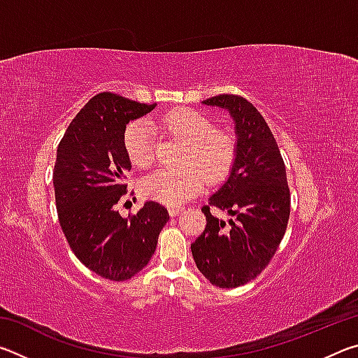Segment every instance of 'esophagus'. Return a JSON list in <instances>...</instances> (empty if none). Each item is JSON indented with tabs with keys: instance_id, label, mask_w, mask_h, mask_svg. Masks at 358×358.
<instances>
[{
	"instance_id": "esophagus-1",
	"label": "esophagus",
	"mask_w": 358,
	"mask_h": 358,
	"mask_svg": "<svg viewBox=\"0 0 358 358\" xmlns=\"http://www.w3.org/2000/svg\"><path fill=\"white\" fill-rule=\"evenodd\" d=\"M181 211H183V207H181V205H172V207H169V215L171 216H177L181 213Z\"/></svg>"
}]
</instances>
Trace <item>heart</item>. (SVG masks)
Returning <instances> with one entry per match:
<instances>
[{
    "label": "heart",
    "mask_w": 358,
    "mask_h": 358,
    "mask_svg": "<svg viewBox=\"0 0 358 358\" xmlns=\"http://www.w3.org/2000/svg\"><path fill=\"white\" fill-rule=\"evenodd\" d=\"M159 128L186 142L181 157L185 167L161 169L143 180V194L166 205H180L202 191L205 178L220 183L230 173L237 156V141L227 129L215 128L213 121L194 108H177L159 120ZM124 150L132 164L147 169L156 159L155 129L147 121L131 123L123 136Z\"/></svg>",
    "instance_id": "obj_1"
}]
</instances>
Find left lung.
I'll return each mask as SVG.
<instances>
[{
  "instance_id": "8db88e82",
  "label": "left lung",
  "mask_w": 358,
  "mask_h": 358,
  "mask_svg": "<svg viewBox=\"0 0 358 358\" xmlns=\"http://www.w3.org/2000/svg\"><path fill=\"white\" fill-rule=\"evenodd\" d=\"M203 104L224 108L234 118L237 156L226 183L202 208L207 226L191 251L213 286L232 289L259 276L275 256L287 229L290 192L280 148L257 108L235 94L213 96ZM210 206L234 220L226 228L209 213Z\"/></svg>"
}]
</instances>
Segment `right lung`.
Segmentation results:
<instances>
[{
  "instance_id": "add662e5",
  "label": "right lung",
  "mask_w": 358,
  "mask_h": 358,
  "mask_svg": "<svg viewBox=\"0 0 358 358\" xmlns=\"http://www.w3.org/2000/svg\"><path fill=\"white\" fill-rule=\"evenodd\" d=\"M113 93L90 99L71 121L57 150L53 187L58 220L72 252L106 280L128 281L150 262L169 211L145 202L123 217L117 203L131 171L124 150L126 124L153 110Z\"/></svg>"
}]
</instances>
